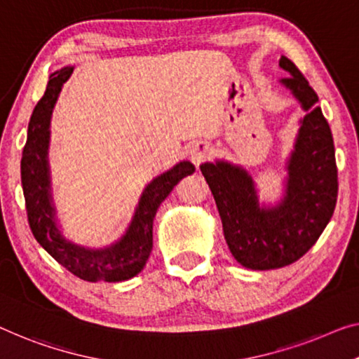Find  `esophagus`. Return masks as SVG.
I'll return each instance as SVG.
<instances>
[{
  "label": "esophagus",
  "instance_id": "obj_1",
  "mask_svg": "<svg viewBox=\"0 0 359 359\" xmlns=\"http://www.w3.org/2000/svg\"><path fill=\"white\" fill-rule=\"evenodd\" d=\"M189 154H190L191 161H194L195 164H200V163L206 161V159L211 158L212 147L208 142H195V143H191V145H190Z\"/></svg>",
  "mask_w": 359,
  "mask_h": 359
}]
</instances>
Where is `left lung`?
I'll use <instances>...</instances> for the list:
<instances>
[{"mask_svg": "<svg viewBox=\"0 0 359 359\" xmlns=\"http://www.w3.org/2000/svg\"><path fill=\"white\" fill-rule=\"evenodd\" d=\"M279 66L290 76L280 79V85L306 111L287 158L280 200L276 205L259 201L256 182L242 165L226 159L200 165L229 250L255 271L277 269L302 258L329 224L339 191L332 132L316 106L318 95L288 57L280 56Z\"/></svg>", "mask_w": 359, "mask_h": 359, "instance_id": "left-lung-1", "label": "left lung"}]
</instances>
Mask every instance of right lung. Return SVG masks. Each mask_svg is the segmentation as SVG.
<instances>
[{
	"label": "right lung",
	"mask_w": 359,
	"mask_h": 359,
	"mask_svg": "<svg viewBox=\"0 0 359 359\" xmlns=\"http://www.w3.org/2000/svg\"><path fill=\"white\" fill-rule=\"evenodd\" d=\"M72 72V66L53 72L45 95L32 112L20 161L27 216L36 242L74 276L88 282L128 280L142 272L151 253L153 221L159 205L182 179L195 172V165L190 161H180L149 182L142 191L130 224L116 242L92 248L69 240L57 222L48 149L53 109L62 85Z\"/></svg>",
	"instance_id": "obj_1"
}]
</instances>
